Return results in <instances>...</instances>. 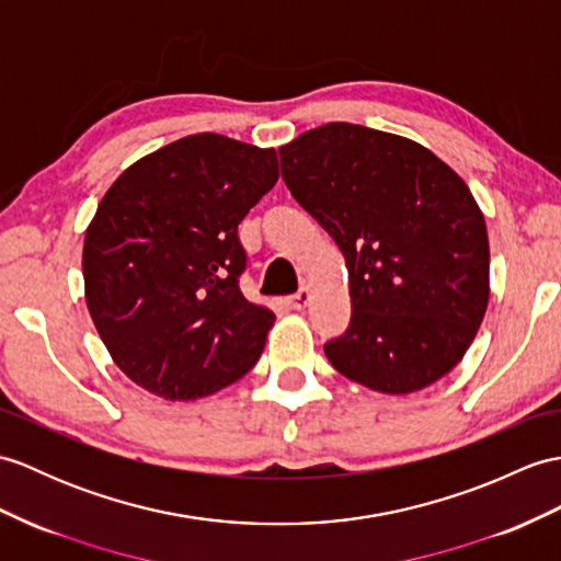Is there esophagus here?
<instances>
[{
    "label": "esophagus",
    "mask_w": 561,
    "mask_h": 561,
    "mask_svg": "<svg viewBox=\"0 0 561 561\" xmlns=\"http://www.w3.org/2000/svg\"><path fill=\"white\" fill-rule=\"evenodd\" d=\"M308 304H310V291H308V289H301V291L294 294V296L289 298V306H291L294 310H304Z\"/></svg>",
    "instance_id": "34e87169"
}]
</instances>
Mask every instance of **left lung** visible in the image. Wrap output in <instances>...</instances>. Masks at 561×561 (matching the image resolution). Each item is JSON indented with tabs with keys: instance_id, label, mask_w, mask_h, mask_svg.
<instances>
[{
	"instance_id": "left-lung-1",
	"label": "left lung",
	"mask_w": 561,
	"mask_h": 561,
	"mask_svg": "<svg viewBox=\"0 0 561 561\" xmlns=\"http://www.w3.org/2000/svg\"><path fill=\"white\" fill-rule=\"evenodd\" d=\"M279 158L296 203L346 260L351 322L324 356L382 394L445 377L490 301L485 217L466 181L421 142L346 122L310 128Z\"/></svg>"
}]
</instances>
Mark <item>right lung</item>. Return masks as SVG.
Here are the masks:
<instances>
[{"label":"right lung","instance_id":"obj_1","mask_svg":"<svg viewBox=\"0 0 561 561\" xmlns=\"http://www.w3.org/2000/svg\"><path fill=\"white\" fill-rule=\"evenodd\" d=\"M275 148L195 134L114 181L83 241L85 304L128 380L169 401L210 397L249 373L275 312L239 277V225L277 184Z\"/></svg>","mask_w":561,"mask_h":561}]
</instances>
